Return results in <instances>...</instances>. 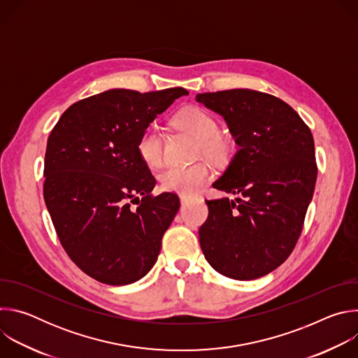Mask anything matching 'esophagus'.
<instances>
[{
    "label": "esophagus",
    "instance_id": "34e87169",
    "mask_svg": "<svg viewBox=\"0 0 358 358\" xmlns=\"http://www.w3.org/2000/svg\"><path fill=\"white\" fill-rule=\"evenodd\" d=\"M189 199H191V196H189V195H182V194L180 195V201H181V203H187Z\"/></svg>",
    "mask_w": 358,
    "mask_h": 358
}]
</instances>
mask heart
Segmentation results:
<instances>
[{
    "mask_svg": "<svg viewBox=\"0 0 358 358\" xmlns=\"http://www.w3.org/2000/svg\"><path fill=\"white\" fill-rule=\"evenodd\" d=\"M174 124L192 136L198 143V152L213 162H224L229 156V143L220 136L217 119L196 106H189L178 112ZM137 152L148 167H157L164 159V136L157 126L145 127L137 138ZM166 191L192 195L202 189L211 180V170L207 164L195 163L191 166H167L159 176Z\"/></svg>",
    "mask_w": 358,
    "mask_h": 358,
    "instance_id": "heart-1",
    "label": "heart"
}]
</instances>
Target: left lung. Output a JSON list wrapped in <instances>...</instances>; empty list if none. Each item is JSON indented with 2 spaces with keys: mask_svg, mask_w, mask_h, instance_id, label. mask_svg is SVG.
Wrapping results in <instances>:
<instances>
[{
  "mask_svg": "<svg viewBox=\"0 0 358 358\" xmlns=\"http://www.w3.org/2000/svg\"><path fill=\"white\" fill-rule=\"evenodd\" d=\"M195 97L225 119L238 144L214 188L239 196L207 201L202 253L227 278H262L289 258L301 234L317 178L312 131L269 93L231 89Z\"/></svg>",
  "mask_w": 358,
  "mask_h": 358,
  "instance_id": "8db88e82",
  "label": "left lung"
}]
</instances>
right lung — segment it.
<instances>
[{"mask_svg":"<svg viewBox=\"0 0 358 358\" xmlns=\"http://www.w3.org/2000/svg\"><path fill=\"white\" fill-rule=\"evenodd\" d=\"M184 94L182 87L110 89L68 108L48 137L46 208L68 257L97 282L133 283L157 261L180 199L151 194L156 178L137 138Z\"/></svg>","mask_w":358,"mask_h":358,"instance_id":"1","label":"right lung"}]
</instances>
